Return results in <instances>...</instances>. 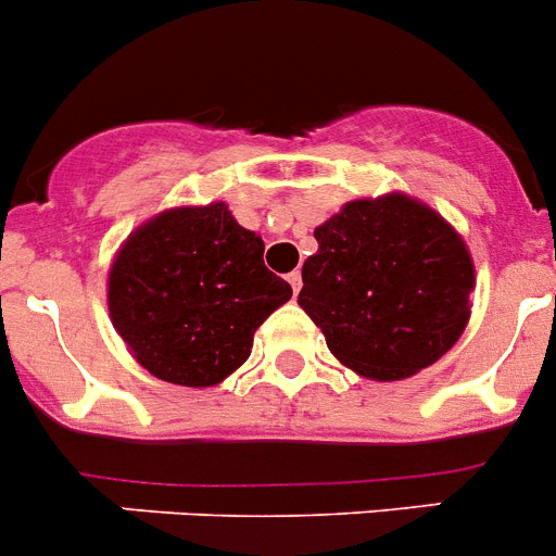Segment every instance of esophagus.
Here are the masks:
<instances>
[{
  "label": "esophagus",
  "instance_id": "1",
  "mask_svg": "<svg viewBox=\"0 0 556 556\" xmlns=\"http://www.w3.org/2000/svg\"><path fill=\"white\" fill-rule=\"evenodd\" d=\"M288 282H290V288H293V293L299 295V290H301V274H299V271H290V274H288Z\"/></svg>",
  "mask_w": 556,
  "mask_h": 556
}]
</instances>
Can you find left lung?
<instances>
[{"mask_svg": "<svg viewBox=\"0 0 556 556\" xmlns=\"http://www.w3.org/2000/svg\"><path fill=\"white\" fill-rule=\"evenodd\" d=\"M315 239L299 306L344 366L404 380L454 348L470 320L476 268L434 208L402 192L350 201Z\"/></svg>", "mask_w": 556, "mask_h": 556, "instance_id": "obj_1", "label": "left lung"}]
</instances>
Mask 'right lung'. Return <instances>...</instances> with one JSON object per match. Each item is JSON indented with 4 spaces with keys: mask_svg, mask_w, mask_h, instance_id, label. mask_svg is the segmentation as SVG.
<instances>
[{
    "mask_svg": "<svg viewBox=\"0 0 556 556\" xmlns=\"http://www.w3.org/2000/svg\"><path fill=\"white\" fill-rule=\"evenodd\" d=\"M263 250L225 203L168 208L132 230L108 274V309L138 364L190 388L239 369L261 323L293 295Z\"/></svg>",
    "mask_w": 556,
    "mask_h": 556,
    "instance_id": "right-lung-1",
    "label": "right lung"
}]
</instances>
